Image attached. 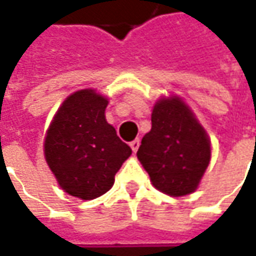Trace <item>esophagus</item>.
Here are the masks:
<instances>
[{
	"instance_id": "esophagus-1",
	"label": "esophagus",
	"mask_w": 256,
	"mask_h": 256,
	"mask_svg": "<svg viewBox=\"0 0 256 256\" xmlns=\"http://www.w3.org/2000/svg\"><path fill=\"white\" fill-rule=\"evenodd\" d=\"M140 140H134L130 144V145H131V148H132V151L134 152H136V151H138V148H140Z\"/></svg>"
}]
</instances>
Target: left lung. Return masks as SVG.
Wrapping results in <instances>:
<instances>
[{
	"mask_svg": "<svg viewBox=\"0 0 256 256\" xmlns=\"http://www.w3.org/2000/svg\"><path fill=\"white\" fill-rule=\"evenodd\" d=\"M152 126L136 152L158 191L184 196L198 188L211 161V141L192 110L176 95L154 105Z\"/></svg>",
	"mask_w": 256,
	"mask_h": 256,
	"instance_id": "obj_1",
	"label": "left lung"
}]
</instances>
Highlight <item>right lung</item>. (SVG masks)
<instances>
[{"label":"right lung","mask_w":256,"mask_h":256,"mask_svg":"<svg viewBox=\"0 0 256 256\" xmlns=\"http://www.w3.org/2000/svg\"><path fill=\"white\" fill-rule=\"evenodd\" d=\"M108 100L86 88L65 98L44 138L45 161L66 194L90 201L111 190L131 148L105 120Z\"/></svg>","instance_id":"right-lung-1"}]
</instances>
